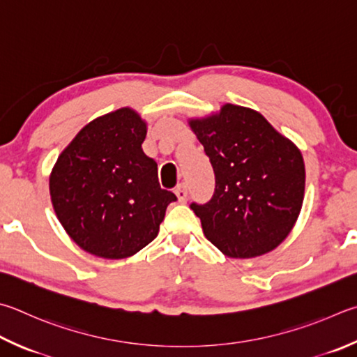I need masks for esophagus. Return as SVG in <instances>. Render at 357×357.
Wrapping results in <instances>:
<instances>
[{
	"label": "esophagus",
	"instance_id": "esophagus-1",
	"mask_svg": "<svg viewBox=\"0 0 357 357\" xmlns=\"http://www.w3.org/2000/svg\"><path fill=\"white\" fill-rule=\"evenodd\" d=\"M174 193H176L179 203H185L187 197H189V190H187V185L185 184H179L176 187V190H174Z\"/></svg>",
	"mask_w": 357,
	"mask_h": 357
}]
</instances>
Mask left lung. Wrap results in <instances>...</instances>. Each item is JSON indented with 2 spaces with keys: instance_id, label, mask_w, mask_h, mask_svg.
Returning a JSON list of instances; mask_svg holds the SVG:
<instances>
[{
  "instance_id": "obj_1",
  "label": "left lung",
  "mask_w": 357,
  "mask_h": 357,
  "mask_svg": "<svg viewBox=\"0 0 357 357\" xmlns=\"http://www.w3.org/2000/svg\"><path fill=\"white\" fill-rule=\"evenodd\" d=\"M189 126L215 173L212 199L190 206L207 241L234 259L275 250L301 212L306 184L301 151L262 114L231 102L189 119Z\"/></svg>"
}]
</instances>
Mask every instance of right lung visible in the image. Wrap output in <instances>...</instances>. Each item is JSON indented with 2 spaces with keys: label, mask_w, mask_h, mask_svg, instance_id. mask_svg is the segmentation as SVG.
<instances>
[{
  "label": "right lung",
  "mask_w": 357,
  "mask_h": 357,
  "mask_svg": "<svg viewBox=\"0 0 357 357\" xmlns=\"http://www.w3.org/2000/svg\"><path fill=\"white\" fill-rule=\"evenodd\" d=\"M146 121L121 107L87 123L50 174V195L67 234L102 259H125L153 242L174 193L160 189L156 160L142 150Z\"/></svg>",
  "instance_id": "1"
}]
</instances>
